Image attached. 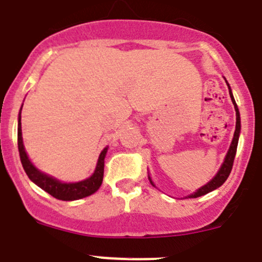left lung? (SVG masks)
Instances as JSON below:
<instances>
[{
	"label": "left lung",
	"instance_id": "left-lung-1",
	"mask_svg": "<svg viewBox=\"0 0 262 262\" xmlns=\"http://www.w3.org/2000/svg\"><path fill=\"white\" fill-rule=\"evenodd\" d=\"M228 88H229V85H228ZM229 95H230V98H232V102H233V104H234V110H235V131H234V136H233V140H232V144H230L229 150H228V154H227V157H225L222 168L219 169L218 174H216L215 177H214L213 180L208 183V185H205L204 187L199 188L196 192H193L192 195H190L188 198H192V199L200 198V196L211 192V191L215 190V188L220 187V186H222L223 183L227 181L228 176H229L230 170H232L235 152H237L238 137H239V131H241V118H239V111H238L237 104H235V102H234V98H233L232 93H230V88H229ZM150 183L152 185L151 180H150Z\"/></svg>",
	"mask_w": 262,
	"mask_h": 262
}]
</instances>
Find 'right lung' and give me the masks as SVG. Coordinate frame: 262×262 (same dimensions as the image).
Returning a JSON list of instances; mask_svg holds the SVG:
<instances>
[{"label":"right lung","mask_w":262,"mask_h":262,"mask_svg":"<svg viewBox=\"0 0 262 262\" xmlns=\"http://www.w3.org/2000/svg\"><path fill=\"white\" fill-rule=\"evenodd\" d=\"M17 147H19L20 160H21L23 168H24L28 177H29L35 185L39 186L42 190L48 192L51 196H53L54 199H58V200L62 201H71L77 200V199L86 198V196L94 193L95 191L100 187V185H102L103 174H104V158L105 154H107V147L103 149V151L100 152L97 168H95V172L93 173L92 177L76 183L59 182V181L54 180V178L39 172V170L30 163V160L28 159L27 152H25L24 144H23L21 113L19 115V125H17Z\"/></svg>","instance_id":"right-lung-1"}]
</instances>
